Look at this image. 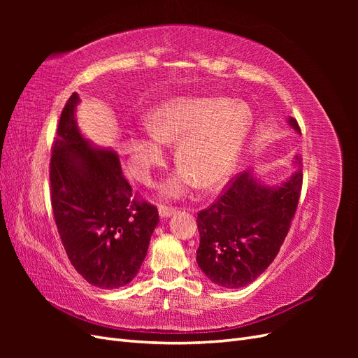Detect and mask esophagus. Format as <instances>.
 I'll return each mask as SVG.
<instances>
[{"instance_id": "34e87169", "label": "esophagus", "mask_w": 358, "mask_h": 358, "mask_svg": "<svg viewBox=\"0 0 358 358\" xmlns=\"http://www.w3.org/2000/svg\"><path fill=\"white\" fill-rule=\"evenodd\" d=\"M158 213H159L161 218H170V216H171L173 213H176V209L167 208V206H159V208H158Z\"/></svg>"}]
</instances>
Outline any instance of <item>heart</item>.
Instances as JSON below:
<instances>
[{
	"label": "heart",
	"instance_id": "b5f03b06",
	"mask_svg": "<svg viewBox=\"0 0 358 358\" xmlns=\"http://www.w3.org/2000/svg\"><path fill=\"white\" fill-rule=\"evenodd\" d=\"M148 129L128 133L122 149L128 167L142 183L152 180L166 158L164 143H176L179 169L162 183L166 199H180L196 188L213 189L231 175L252 127V115L241 101L215 96H179L150 110Z\"/></svg>",
	"mask_w": 358,
	"mask_h": 358
}]
</instances>
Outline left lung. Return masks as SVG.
Returning a JSON list of instances; mask_svg holds the SVG:
<instances>
[{
  "label": "left lung",
  "mask_w": 358,
  "mask_h": 358,
  "mask_svg": "<svg viewBox=\"0 0 358 358\" xmlns=\"http://www.w3.org/2000/svg\"><path fill=\"white\" fill-rule=\"evenodd\" d=\"M288 124L301 134L294 117H288ZM296 166L285 182L275 185L245 171L197 215V264L213 284L242 288L272 264L297 209L303 180L300 157Z\"/></svg>",
  "instance_id": "8db88e82"
}]
</instances>
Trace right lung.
Instances as JSON below:
<instances>
[{
	"label": "right lung",
	"mask_w": 358,
	"mask_h": 358,
	"mask_svg": "<svg viewBox=\"0 0 358 358\" xmlns=\"http://www.w3.org/2000/svg\"><path fill=\"white\" fill-rule=\"evenodd\" d=\"M73 92L50 158V200L70 263L94 287L113 289L138 273L155 227V206L138 201L113 149L85 138Z\"/></svg>",
	"instance_id": "add662e5"
}]
</instances>
